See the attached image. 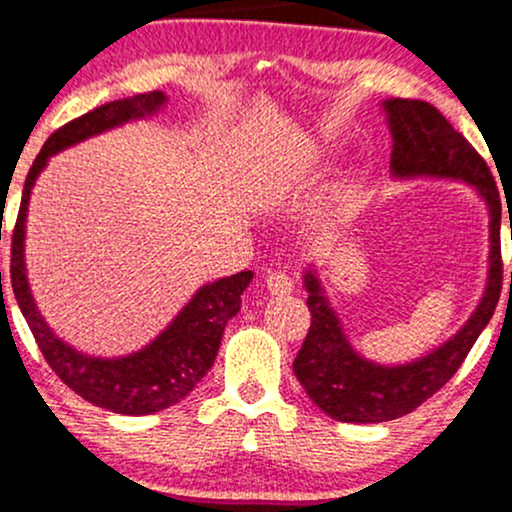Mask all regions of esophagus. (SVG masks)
<instances>
[{
  "mask_svg": "<svg viewBox=\"0 0 512 512\" xmlns=\"http://www.w3.org/2000/svg\"><path fill=\"white\" fill-rule=\"evenodd\" d=\"M265 282H267V291L272 296H284L294 291V279H291V274H286L284 269H274V272H269Z\"/></svg>",
  "mask_w": 512,
  "mask_h": 512,
  "instance_id": "obj_1",
  "label": "esophagus"
}]
</instances>
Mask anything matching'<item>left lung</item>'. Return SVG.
Instances as JSON below:
<instances>
[{
  "mask_svg": "<svg viewBox=\"0 0 512 512\" xmlns=\"http://www.w3.org/2000/svg\"><path fill=\"white\" fill-rule=\"evenodd\" d=\"M386 121L393 138L391 174L396 179H462L488 206V279L479 306L457 335L425 357L406 364H376L347 340L313 269H306L311 328L294 359V374L311 401L340 423H386L415 411L457 374L501 299V196L484 157L454 131L435 106L420 99H386ZM512 226V223H510ZM512 238V230H510ZM512 289V272H510Z\"/></svg>",
  "mask_w": 512,
  "mask_h": 512,
  "instance_id": "1",
  "label": "left lung"
}]
</instances>
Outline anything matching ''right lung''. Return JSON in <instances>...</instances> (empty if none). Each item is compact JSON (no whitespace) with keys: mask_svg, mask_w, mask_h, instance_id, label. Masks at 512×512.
Masks as SVG:
<instances>
[{"mask_svg":"<svg viewBox=\"0 0 512 512\" xmlns=\"http://www.w3.org/2000/svg\"><path fill=\"white\" fill-rule=\"evenodd\" d=\"M165 101L167 97L162 92L133 94L128 99H116L97 106L80 119L58 128L33 160L24 184V196H21L19 218H16L14 235H11V289H14L16 303L38 342V350L43 352L50 369L63 379V384L80 393L84 401L121 415H150L165 411L182 401L184 396H189V391L213 367L223 330H226L228 320L240 311V296L250 284L252 272H238L233 277H223L218 282L201 286L192 301L177 313V318L143 350L116 359L87 357L60 340L38 313L26 279V211L33 184L43 167L48 165L50 155L97 136V133L109 131V128L121 126V123L153 116L165 106Z\"/></svg>","mask_w":512,"mask_h":512,"instance_id":"1","label":"right lung"}]
</instances>
